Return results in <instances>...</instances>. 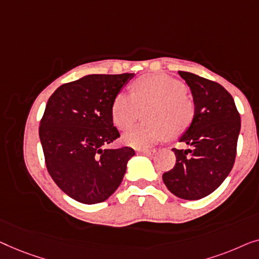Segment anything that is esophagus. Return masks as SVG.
<instances>
[{"mask_svg":"<svg viewBox=\"0 0 259 259\" xmlns=\"http://www.w3.org/2000/svg\"><path fill=\"white\" fill-rule=\"evenodd\" d=\"M138 152L142 155H147V156H152L155 154V150H138Z\"/></svg>","mask_w":259,"mask_h":259,"instance_id":"1","label":"esophagus"}]
</instances>
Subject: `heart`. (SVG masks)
<instances>
[{
  "label": "heart",
  "instance_id": "heart-1",
  "mask_svg": "<svg viewBox=\"0 0 259 259\" xmlns=\"http://www.w3.org/2000/svg\"><path fill=\"white\" fill-rule=\"evenodd\" d=\"M133 95L119 94L111 107L115 125L126 130L147 108V122L123 135V142L135 149H148L170 135L178 136L194 118V103L178 79L164 74L144 75L133 83Z\"/></svg>",
  "mask_w": 259,
  "mask_h": 259
}]
</instances>
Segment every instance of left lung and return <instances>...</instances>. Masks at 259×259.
<instances>
[{"instance_id":"1","label":"left lung","mask_w":259,"mask_h":259,"mask_svg":"<svg viewBox=\"0 0 259 259\" xmlns=\"http://www.w3.org/2000/svg\"><path fill=\"white\" fill-rule=\"evenodd\" d=\"M190 88L194 118L178 141L188 149H172L174 169L163 174L171 194L182 199L206 197L223 183L234 166L240 116L221 84L188 71H178Z\"/></svg>"}]
</instances>
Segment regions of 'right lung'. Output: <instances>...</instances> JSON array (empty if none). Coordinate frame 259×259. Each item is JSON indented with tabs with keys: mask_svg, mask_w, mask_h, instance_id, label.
Segmentation results:
<instances>
[{
	"mask_svg": "<svg viewBox=\"0 0 259 259\" xmlns=\"http://www.w3.org/2000/svg\"><path fill=\"white\" fill-rule=\"evenodd\" d=\"M135 74L85 75L55 90L39 123L47 169L75 201L96 204L121 184L135 156L129 147L108 149L119 137L111 107Z\"/></svg>",
	"mask_w": 259,
	"mask_h": 259,
	"instance_id": "right-lung-1",
	"label": "right lung"
}]
</instances>
